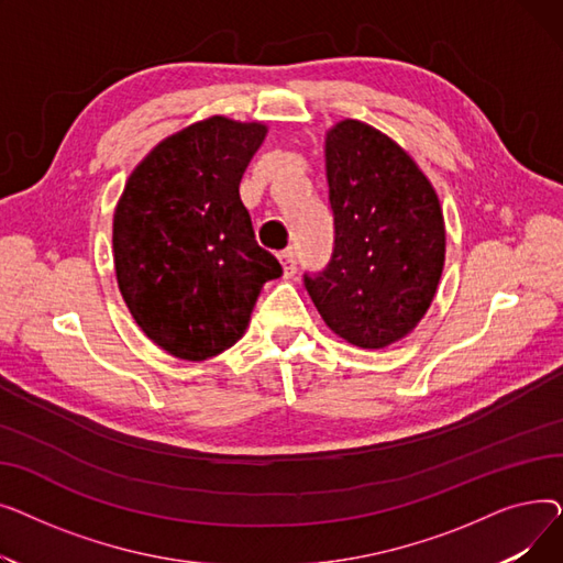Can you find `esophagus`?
I'll return each mask as SVG.
<instances>
[{"label":"esophagus","mask_w":563,"mask_h":563,"mask_svg":"<svg viewBox=\"0 0 563 563\" xmlns=\"http://www.w3.org/2000/svg\"><path fill=\"white\" fill-rule=\"evenodd\" d=\"M280 264H283V274L289 278V276H294V272H297V249H285V251H280Z\"/></svg>","instance_id":"esophagus-1"}]
</instances>
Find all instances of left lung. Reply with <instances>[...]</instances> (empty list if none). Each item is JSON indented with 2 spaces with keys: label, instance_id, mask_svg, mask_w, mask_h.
Segmentation results:
<instances>
[{
  "label": "left lung",
  "instance_id": "8db88e82",
  "mask_svg": "<svg viewBox=\"0 0 563 563\" xmlns=\"http://www.w3.org/2000/svg\"><path fill=\"white\" fill-rule=\"evenodd\" d=\"M335 246L303 283L327 327L383 349L427 314L445 264V219L429 177L388 134L340 121L327 134Z\"/></svg>",
  "mask_w": 563,
  "mask_h": 563
}]
</instances>
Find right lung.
<instances>
[{
    "label": "right lung",
    "mask_w": 563,
    "mask_h": 563,
    "mask_svg": "<svg viewBox=\"0 0 563 563\" xmlns=\"http://www.w3.org/2000/svg\"><path fill=\"white\" fill-rule=\"evenodd\" d=\"M262 123L205 118L157 143L132 170L113 212V266L139 329L183 361L240 340L280 262L255 242L242 175Z\"/></svg>",
    "instance_id": "1"
}]
</instances>
